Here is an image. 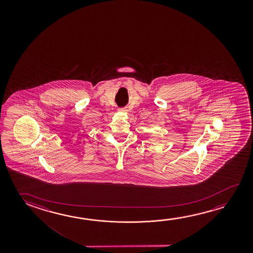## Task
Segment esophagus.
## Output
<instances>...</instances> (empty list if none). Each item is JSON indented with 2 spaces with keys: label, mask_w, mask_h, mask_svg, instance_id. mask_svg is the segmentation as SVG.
<instances>
[{
  "label": "esophagus",
  "mask_w": 253,
  "mask_h": 253,
  "mask_svg": "<svg viewBox=\"0 0 253 253\" xmlns=\"http://www.w3.org/2000/svg\"><path fill=\"white\" fill-rule=\"evenodd\" d=\"M118 111L120 113H126L127 112V109L125 108H119V109H118Z\"/></svg>",
  "instance_id": "34e87169"
}]
</instances>
